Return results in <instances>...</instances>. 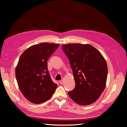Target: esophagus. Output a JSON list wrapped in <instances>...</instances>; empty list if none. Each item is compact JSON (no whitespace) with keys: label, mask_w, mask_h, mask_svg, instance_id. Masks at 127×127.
I'll use <instances>...</instances> for the list:
<instances>
[{"label":"esophagus","mask_w":127,"mask_h":127,"mask_svg":"<svg viewBox=\"0 0 127 127\" xmlns=\"http://www.w3.org/2000/svg\"><path fill=\"white\" fill-rule=\"evenodd\" d=\"M60 84H63V83H64V79H62L61 80H60Z\"/></svg>","instance_id":"esophagus-1"}]
</instances>
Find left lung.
<instances>
[{
	"label": "left lung",
	"mask_w": 127,
	"mask_h": 127,
	"mask_svg": "<svg viewBox=\"0 0 127 127\" xmlns=\"http://www.w3.org/2000/svg\"><path fill=\"white\" fill-rule=\"evenodd\" d=\"M69 60L76 86L69 92L70 98L80 105L95 102L106 85L108 68L100 52L89 44H63Z\"/></svg>",
	"instance_id": "8db88e82"
}]
</instances>
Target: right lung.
Masks as SVG:
<instances>
[{"label":"right lung","instance_id":"1","mask_svg":"<svg viewBox=\"0 0 127 127\" xmlns=\"http://www.w3.org/2000/svg\"><path fill=\"white\" fill-rule=\"evenodd\" d=\"M59 44L41 43L26 50L15 67L18 86L30 102L39 104L49 99L57 87L48 70L47 61Z\"/></svg>","mask_w":127,"mask_h":127}]
</instances>
